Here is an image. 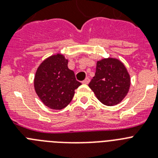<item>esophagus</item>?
Listing matches in <instances>:
<instances>
[{"label":"esophagus","mask_w":158,"mask_h":158,"mask_svg":"<svg viewBox=\"0 0 158 158\" xmlns=\"http://www.w3.org/2000/svg\"><path fill=\"white\" fill-rule=\"evenodd\" d=\"M89 81H90V79H89V77H86L85 79V80H84L83 81H82V83H83V84H85V85H87V84L89 83Z\"/></svg>","instance_id":"34e87169"}]
</instances>
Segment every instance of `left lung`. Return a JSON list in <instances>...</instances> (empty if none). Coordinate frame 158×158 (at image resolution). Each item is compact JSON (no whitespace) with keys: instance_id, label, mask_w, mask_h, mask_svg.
Instances as JSON below:
<instances>
[{"instance_id":"left-lung-1","label":"left lung","mask_w":158,"mask_h":158,"mask_svg":"<svg viewBox=\"0 0 158 158\" xmlns=\"http://www.w3.org/2000/svg\"><path fill=\"white\" fill-rule=\"evenodd\" d=\"M130 85V75L126 67L115 58L98 61L95 76L89 84L97 99L107 106L120 103L127 94Z\"/></svg>"}]
</instances>
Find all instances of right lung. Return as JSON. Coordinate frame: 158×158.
<instances>
[{
  "label": "right lung",
  "mask_w": 158,
  "mask_h": 158,
  "mask_svg": "<svg viewBox=\"0 0 158 158\" xmlns=\"http://www.w3.org/2000/svg\"><path fill=\"white\" fill-rule=\"evenodd\" d=\"M67 65L68 60L58 54L44 60L36 71L35 92L43 104L51 109L66 107L74 96L75 89L81 85Z\"/></svg>",
  "instance_id": "add662e5"
}]
</instances>
